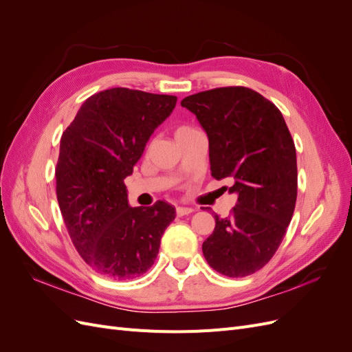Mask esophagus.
I'll return each mask as SVG.
<instances>
[{"label":"esophagus","instance_id":"obj_1","mask_svg":"<svg viewBox=\"0 0 352 352\" xmlns=\"http://www.w3.org/2000/svg\"><path fill=\"white\" fill-rule=\"evenodd\" d=\"M190 212H194V208H190V207H182V206L176 208V214H177L179 217L188 216V214H190Z\"/></svg>","mask_w":352,"mask_h":352}]
</instances>
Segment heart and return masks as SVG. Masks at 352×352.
<instances>
[{
    "instance_id": "1",
    "label": "heart",
    "mask_w": 352,
    "mask_h": 352,
    "mask_svg": "<svg viewBox=\"0 0 352 352\" xmlns=\"http://www.w3.org/2000/svg\"><path fill=\"white\" fill-rule=\"evenodd\" d=\"M190 131H195V129H192V127H189V126H180L179 129L176 131V136H179V135H184V133H188V132H190Z\"/></svg>"
}]
</instances>
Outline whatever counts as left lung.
<instances>
[{
    "label": "left lung",
    "instance_id": "left-lung-1",
    "mask_svg": "<svg viewBox=\"0 0 352 352\" xmlns=\"http://www.w3.org/2000/svg\"><path fill=\"white\" fill-rule=\"evenodd\" d=\"M208 136L211 176L232 179L238 204L216 228L202 254L229 278L252 274L278 251L296 201V151L279 109L250 88L198 92L180 102Z\"/></svg>",
    "mask_w": 352,
    "mask_h": 352
}]
</instances>
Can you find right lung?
<instances>
[{
  "label": "right lung",
  "mask_w": 352,
  "mask_h": 352,
  "mask_svg": "<svg viewBox=\"0 0 352 352\" xmlns=\"http://www.w3.org/2000/svg\"><path fill=\"white\" fill-rule=\"evenodd\" d=\"M177 98L127 88L98 92L63 132L56 168L57 199L70 239L97 273L119 280L154 264L175 207H131L123 180Z\"/></svg>",
  "instance_id": "right-lung-1"
}]
</instances>
